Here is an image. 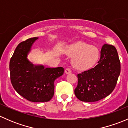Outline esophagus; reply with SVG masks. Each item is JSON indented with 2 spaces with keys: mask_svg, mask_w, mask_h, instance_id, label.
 <instances>
[{
  "mask_svg": "<svg viewBox=\"0 0 128 128\" xmlns=\"http://www.w3.org/2000/svg\"><path fill=\"white\" fill-rule=\"evenodd\" d=\"M65 73L66 74L71 73V70H70V68H66V69H65Z\"/></svg>",
  "mask_w": 128,
  "mask_h": 128,
  "instance_id": "34e87169",
  "label": "esophagus"
}]
</instances>
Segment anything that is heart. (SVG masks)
Segmentation results:
<instances>
[{
	"instance_id": "heart-1",
	"label": "heart",
	"mask_w": 128,
	"mask_h": 128,
	"mask_svg": "<svg viewBox=\"0 0 128 128\" xmlns=\"http://www.w3.org/2000/svg\"><path fill=\"white\" fill-rule=\"evenodd\" d=\"M66 52L69 56H75L72 60V64L75 68L81 70L92 68L100 56L97 48L82 41L69 46Z\"/></svg>"
}]
</instances>
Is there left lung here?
<instances>
[{
	"instance_id": "left-lung-1",
	"label": "left lung",
	"mask_w": 128,
	"mask_h": 128,
	"mask_svg": "<svg viewBox=\"0 0 128 128\" xmlns=\"http://www.w3.org/2000/svg\"><path fill=\"white\" fill-rule=\"evenodd\" d=\"M100 53V59L95 68L77 74L78 84L74 93L80 101H98L108 96L115 88L121 71L116 49L104 44Z\"/></svg>"
}]
</instances>
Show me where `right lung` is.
<instances>
[{
  "label": "right lung",
  "instance_id": "1",
  "mask_svg": "<svg viewBox=\"0 0 128 128\" xmlns=\"http://www.w3.org/2000/svg\"><path fill=\"white\" fill-rule=\"evenodd\" d=\"M38 38H29L20 42L10 60V80L16 92L33 102L51 100L54 94V81L64 74L62 67L45 68L34 65L27 58L34 41Z\"/></svg>",
  "mask_w": 128,
  "mask_h": 128
}]
</instances>
